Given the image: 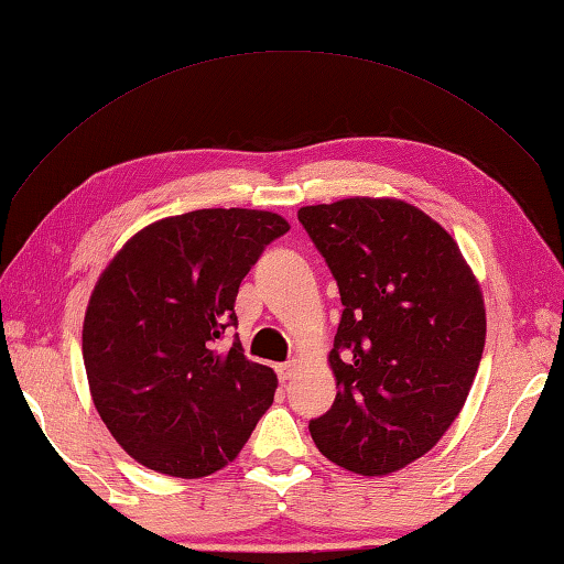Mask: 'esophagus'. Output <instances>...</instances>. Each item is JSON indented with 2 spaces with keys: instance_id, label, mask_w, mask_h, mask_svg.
<instances>
[{
  "instance_id": "1",
  "label": "esophagus",
  "mask_w": 564,
  "mask_h": 564,
  "mask_svg": "<svg viewBox=\"0 0 564 564\" xmlns=\"http://www.w3.org/2000/svg\"><path fill=\"white\" fill-rule=\"evenodd\" d=\"M293 376H295V362H281L279 378L283 380V383H285V380H291Z\"/></svg>"
}]
</instances>
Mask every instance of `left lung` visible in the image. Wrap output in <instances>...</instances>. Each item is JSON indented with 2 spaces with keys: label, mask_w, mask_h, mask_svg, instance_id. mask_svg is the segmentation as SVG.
<instances>
[{
  "label": "left lung",
  "mask_w": 564,
  "mask_h": 564,
  "mask_svg": "<svg viewBox=\"0 0 564 564\" xmlns=\"http://www.w3.org/2000/svg\"><path fill=\"white\" fill-rule=\"evenodd\" d=\"M299 221L343 303L328 352L338 393L311 437L346 470L395 473L441 441L470 393L488 326L480 283L455 238L400 198L303 206Z\"/></svg>",
  "instance_id": "obj_1"
}]
</instances>
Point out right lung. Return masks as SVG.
<instances>
[{"label":"right lung","instance_id":"right-lung-1","mask_svg":"<svg viewBox=\"0 0 564 564\" xmlns=\"http://www.w3.org/2000/svg\"><path fill=\"white\" fill-rule=\"evenodd\" d=\"M289 221L256 208H198L133 234L101 271L82 356L91 400L123 451L149 470L206 477L236 460L279 388L241 343L236 295Z\"/></svg>","mask_w":564,"mask_h":564}]
</instances>
